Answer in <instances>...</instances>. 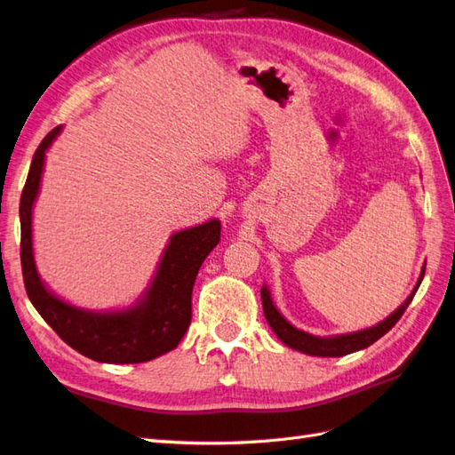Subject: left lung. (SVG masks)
I'll use <instances>...</instances> for the list:
<instances>
[{"label": "left lung", "instance_id": "8db88e82", "mask_svg": "<svg viewBox=\"0 0 455 455\" xmlns=\"http://www.w3.org/2000/svg\"><path fill=\"white\" fill-rule=\"evenodd\" d=\"M423 275H425V266L421 267L419 279H417V283H415L413 291L410 292V297L403 300L395 312L387 315L383 322H379L377 325H371L367 329L352 331V333L317 337L312 333H306V331H302V329H297L292 323H289L285 315L275 308V304L272 300V292H269V287L266 283L260 289L262 308H264L266 322L269 323V327H272L277 339L283 342V345H287L289 348L299 350V352L308 354V355H319V358H340V355H347V354L367 348L370 345H373L375 340L383 337L385 333H388V331L396 325L402 314L406 312L410 302L413 300L415 292H417V289H419L421 281H423Z\"/></svg>", "mask_w": 455, "mask_h": 455}]
</instances>
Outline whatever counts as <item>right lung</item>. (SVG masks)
<instances>
[{
	"instance_id": "right-lung-1",
	"label": "right lung",
	"mask_w": 455,
	"mask_h": 455,
	"mask_svg": "<svg viewBox=\"0 0 455 455\" xmlns=\"http://www.w3.org/2000/svg\"><path fill=\"white\" fill-rule=\"evenodd\" d=\"M63 126L49 132L34 153L20 195V264L34 308L70 348L101 363H141L174 350L191 323V292L204 258L220 243L218 218L174 231L141 297L124 308L88 310L60 299L38 274L32 214L40 195L45 153Z\"/></svg>"
}]
</instances>
